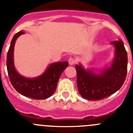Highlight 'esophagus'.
Listing matches in <instances>:
<instances>
[{
    "label": "esophagus",
    "mask_w": 133,
    "mask_h": 133,
    "mask_svg": "<svg viewBox=\"0 0 133 133\" xmlns=\"http://www.w3.org/2000/svg\"><path fill=\"white\" fill-rule=\"evenodd\" d=\"M68 62H69V64L70 65H74V64H75V60L74 59V58H70L69 59H68Z\"/></svg>",
    "instance_id": "esophagus-1"
}]
</instances>
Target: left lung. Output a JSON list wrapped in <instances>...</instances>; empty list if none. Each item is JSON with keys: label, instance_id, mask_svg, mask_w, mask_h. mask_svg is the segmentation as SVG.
<instances>
[{"label": "left lung", "instance_id": "8db88e82", "mask_svg": "<svg viewBox=\"0 0 133 133\" xmlns=\"http://www.w3.org/2000/svg\"><path fill=\"white\" fill-rule=\"evenodd\" d=\"M115 57L111 65L96 74L85 70L81 64L75 65L79 93L88 100H100L119 90L125 81L127 74V53L122 40L113 41Z\"/></svg>", "mask_w": 133, "mask_h": 133}]
</instances>
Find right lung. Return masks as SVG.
I'll return each mask as SVG.
<instances>
[{"label":"right lung","mask_w":133,"mask_h":133,"mask_svg":"<svg viewBox=\"0 0 133 133\" xmlns=\"http://www.w3.org/2000/svg\"><path fill=\"white\" fill-rule=\"evenodd\" d=\"M23 34L24 32L22 31L17 32L11 41L6 58L8 77L14 89L22 95L34 99H46L53 95L56 91L59 77L68 66V62H56L50 64L44 74L36 78H26L20 75L14 68L13 54L15 42Z\"/></svg>","instance_id":"obj_1"}]
</instances>
